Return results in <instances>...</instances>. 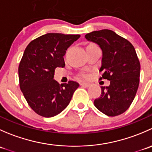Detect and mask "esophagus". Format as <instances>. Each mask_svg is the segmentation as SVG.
I'll list each match as a JSON object with an SVG mask.
<instances>
[{"label": "esophagus", "instance_id": "1", "mask_svg": "<svg viewBox=\"0 0 152 152\" xmlns=\"http://www.w3.org/2000/svg\"><path fill=\"white\" fill-rule=\"evenodd\" d=\"M81 85L85 87H88L90 86V84L88 83V82H82V83H81Z\"/></svg>", "mask_w": 152, "mask_h": 152}]
</instances>
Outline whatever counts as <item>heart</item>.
Returning <instances> with one entry per match:
<instances>
[{"label":"heart","instance_id":"heart-1","mask_svg":"<svg viewBox=\"0 0 152 152\" xmlns=\"http://www.w3.org/2000/svg\"><path fill=\"white\" fill-rule=\"evenodd\" d=\"M83 76H84V77H86V75H85V74H84V75H83Z\"/></svg>","mask_w":152,"mask_h":152}]
</instances>
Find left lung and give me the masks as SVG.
Instances as JSON below:
<instances>
[{"label":"left lung","instance_id":"left-lung-1","mask_svg":"<svg viewBox=\"0 0 152 152\" xmlns=\"http://www.w3.org/2000/svg\"><path fill=\"white\" fill-rule=\"evenodd\" d=\"M85 38L102 49V79L110 81L108 87H102L95 107L108 116L119 115L130 107L139 86L140 64L135 49L127 39L108 29L92 31Z\"/></svg>","mask_w":152,"mask_h":152}]
</instances>
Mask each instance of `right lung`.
<instances>
[{"instance_id":"right-lung-1","label":"right lung","mask_w":152,"mask_h":152,"mask_svg":"<svg viewBox=\"0 0 152 152\" xmlns=\"http://www.w3.org/2000/svg\"><path fill=\"white\" fill-rule=\"evenodd\" d=\"M79 34L48 33L32 40L20 62V87L31 108L39 115L50 118L67 107L79 85L70 81L59 85L53 79L56 67L65 65L63 56Z\"/></svg>"}]
</instances>
